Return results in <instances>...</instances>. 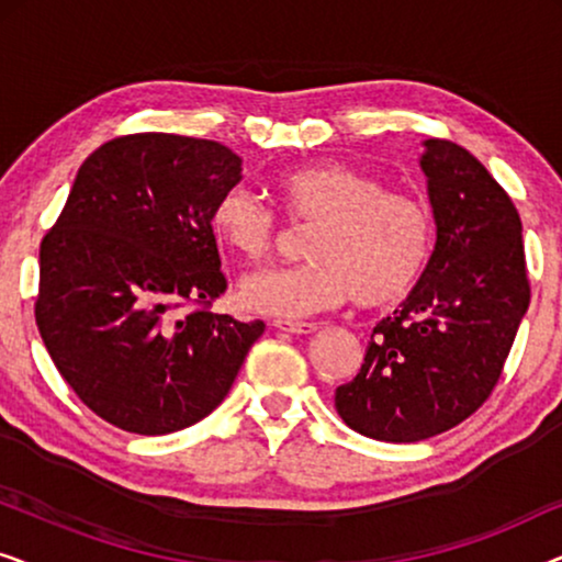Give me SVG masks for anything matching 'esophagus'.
<instances>
[{
  "label": "esophagus",
  "mask_w": 562,
  "mask_h": 562,
  "mask_svg": "<svg viewBox=\"0 0 562 562\" xmlns=\"http://www.w3.org/2000/svg\"><path fill=\"white\" fill-rule=\"evenodd\" d=\"M273 325L283 329V333H294V335H312L319 329L317 322H299V319H276Z\"/></svg>",
  "instance_id": "1"
}]
</instances>
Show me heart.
<instances>
[{
    "mask_svg": "<svg viewBox=\"0 0 562 562\" xmlns=\"http://www.w3.org/2000/svg\"><path fill=\"white\" fill-rule=\"evenodd\" d=\"M291 222H314L302 266L263 268L240 281V302L268 317H304L352 302L381 306L406 296L432 258L435 220L417 196L389 191L345 164L294 168L276 181ZM212 233L245 260L279 240V217L252 191L227 189L212 206Z\"/></svg>",
    "mask_w": 562,
    "mask_h": 562,
    "instance_id": "obj_1",
    "label": "heart"
}]
</instances>
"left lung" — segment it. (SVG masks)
<instances>
[{
	"instance_id": "1",
	"label": "left lung",
	"mask_w": 562,
	"mask_h": 562,
	"mask_svg": "<svg viewBox=\"0 0 562 562\" xmlns=\"http://www.w3.org/2000/svg\"><path fill=\"white\" fill-rule=\"evenodd\" d=\"M427 176L437 243L394 317L373 327L356 379L335 409L356 432L419 442L460 425L502 375L529 306L517 206L479 158L429 137Z\"/></svg>"
}]
</instances>
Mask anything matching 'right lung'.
<instances>
[{"label":"right lung","mask_w":562,"mask_h":562,"mask_svg":"<svg viewBox=\"0 0 562 562\" xmlns=\"http://www.w3.org/2000/svg\"><path fill=\"white\" fill-rule=\"evenodd\" d=\"M243 179L227 145L114 137L83 160L41 245L35 322L97 417L135 435L196 425L227 396L266 325L214 314L227 289L212 206ZM187 303L195 310L181 315Z\"/></svg>","instance_id":"right-lung-1"}]
</instances>
